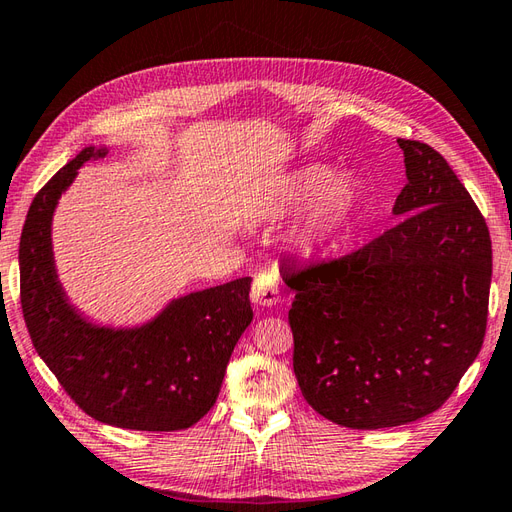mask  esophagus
<instances>
[{
  "mask_svg": "<svg viewBox=\"0 0 512 512\" xmlns=\"http://www.w3.org/2000/svg\"><path fill=\"white\" fill-rule=\"evenodd\" d=\"M280 300L278 278L271 271H258L252 287V302L258 306H274Z\"/></svg>",
  "mask_w": 512,
  "mask_h": 512,
  "instance_id": "esophagus-1",
  "label": "esophagus"
}]
</instances>
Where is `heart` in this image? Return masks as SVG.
<instances>
[{
  "label": "heart",
  "mask_w": 512,
  "mask_h": 512,
  "mask_svg": "<svg viewBox=\"0 0 512 512\" xmlns=\"http://www.w3.org/2000/svg\"><path fill=\"white\" fill-rule=\"evenodd\" d=\"M359 203V186L350 175L333 177L326 166H304L265 192L260 214L282 217L309 208L295 230V243L306 254L331 245L344 232Z\"/></svg>",
  "instance_id": "b5f03b06"
}]
</instances>
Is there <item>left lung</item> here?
<instances>
[{
  "label": "left lung",
  "mask_w": 512,
  "mask_h": 512,
  "mask_svg": "<svg viewBox=\"0 0 512 512\" xmlns=\"http://www.w3.org/2000/svg\"><path fill=\"white\" fill-rule=\"evenodd\" d=\"M401 221L342 258L293 269V372L317 414L350 429L412 423L445 403L486 333L493 249L445 157L399 140Z\"/></svg>",
  "instance_id": "left-lung-1"
}]
</instances>
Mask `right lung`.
Wrapping results in <instances>:
<instances>
[{
	"label": "right lung",
	"instance_id": "right-lung-1",
	"mask_svg": "<svg viewBox=\"0 0 512 512\" xmlns=\"http://www.w3.org/2000/svg\"><path fill=\"white\" fill-rule=\"evenodd\" d=\"M105 155V146H87L32 199L19 241L21 311L39 357L85 414L122 429H186L217 403L227 361L254 317L252 278L181 295L135 328L85 320L56 276L52 214L78 168Z\"/></svg>",
	"mask_w": 512,
	"mask_h": 512
}]
</instances>
